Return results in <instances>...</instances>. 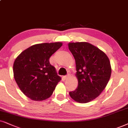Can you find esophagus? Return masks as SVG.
<instances>
[{"mask_svg": "<svg viewBox=\"0 0 128 128\" xmlns=\"http://www.w3.org/2000/svg\"><path fill=\"white\" fill-rule=\"evenodd\" d=\"M68 76H69V74H68V75H67V76H64V77H63V78H64V80H66V79H67L68 77Z\"/></svg>", "mask_w": 128, "mask_h": 128, "instance_id": "esophagus-1", "label": "esophagus"}]
</instances>
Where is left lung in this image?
I'll return each mask as SVG.
<instances>
[{"instance_id": "8db88e82", "label": "left lung", "mask_w": 128, "mask_h": 128, "mask_svg": "<svg viewBox=\"0 0 128 128\" xmlns=\"http://www.w3.org/2000/svg\"><path fill=\"white\" fill-rule=\"evenodd\" d=\"M69 50L76 61L78 87L69 93L76 102L86 103L99 96L110 78L109 59L103 51L86 42H70Z\"/></svg>"}]
</instances>
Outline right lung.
Segmentation results:
<instances>
[{"label": "right lung", "instance_id": "add662e5", "mask_svg": "<svg viewBox=\"0 0 128 128\" xmlns=\"http://www.w3.org/2000/svg\"><path fill=\"white\" fill-rule=\"evenodd\" d=\"M62 45L61 42L34 45L15 59L13 67L14 80L28 98L42 101L52 95L61 78L49 60Z\"/></svg>", "mask_w": 128, "mask_h": 128}]
</instances>
